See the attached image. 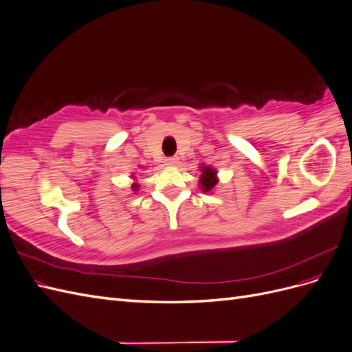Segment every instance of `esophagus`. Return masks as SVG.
I'll use <instances>...</instances> for the list:
<instances>
[{
  "mask_svg": "<svg viewBox=\"0 0 352 352\" xmlns=\"http://www.w3.org/2000/svg\"><path fill=\"white\" fill-rule=\"evenodd\" d=\"M166 164H167V166H176V164H177V158H176V157H168V158L166 160Z\"/></svg>",
  "mask_w": 352,
  "mask_h": 352,
  "instance_id": "1",
  "label": "esophagus"
}]
</instances>
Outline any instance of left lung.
Instances as JSON below:
<instances>
[{
	"label": "left lung",
	"instance_id": "8db88e82",
	"mask_svg": "<svg viewBox=\"0 0 352 352\" xmlns=\"http://www.w3.org/2000/svg\"><path fill=\"white\" fill-rule=\"evenodd\" d=\"M201 186L204 192H208L211 188H214V185L217 184V179H216V170L208 167H202V175H201Z\"/></svg>",
	"mask_w": 352,
	"mask_h": 352
}]
</instances>
